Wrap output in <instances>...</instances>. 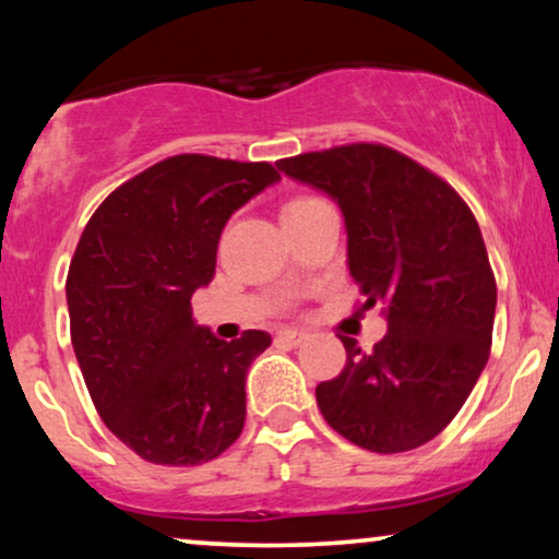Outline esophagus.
<instances>
[{
  "label": "esophagus",
  "mask_w": 559,
  "mask_h": 559,
  "mask_svg": "<svg viewBox=\"0 0 559 559\" xmlns=\"http://www.w3.org/2000/svg\"><path fill=\"white\" fill-rule=\"evenodd\" d=\"M277 341L280 343H287V346H302V343L308 341V333H305V331H293V328H287V331H280L277 333Z\"/></svg>",
  "instance_id": "esophagus-1"
}]
</instances>
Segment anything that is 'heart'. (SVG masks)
I'll use <instances>...</instances> for the list:
<instances>
[{"mask_svg":"<svg viewBox=\"0 0 559 559\" xmlns=\"http://www.w3.org/2000/svg\"><path fill=\"white\" fill-rule=\"evenodd\" d=\"M310 203H318V198H295V201H289V203L285 205V211H282V213L305 209V205H310Z\"/></svg>","mask_w":559,"mask_h":559,"instance_id":"obj_1","label":"heart"}]
</instances>
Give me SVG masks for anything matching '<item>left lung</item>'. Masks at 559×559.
<instances>
[{"label": "left lung", "mask_w": 559, "mask_h": 559, "mask_svg": "<svg viewBox=\"0 0 559 559\" xmlns=\"http://www.w3.org/2000/svg\"><path fill=\"white\" fill-rule=\"evenodd\" d=\"M287 178L333 198L348 272L386 335L316 389L325 423L358 448L404 453L448 427L486 369L496 282L468 205L438 175L384 144L280 159Z\"/></svg>", "instance_id": "left-lung-1"}]
</instances>
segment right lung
<instances>
[{
  "label": "right lung",
  "mask_w": 559,
  "mask_h": 559,
  "mask_svg": "<svg viewBox=\"0 0 559 559\" xmlns=\"http://www.w3.org/2000/svg\"><path fill=\"white\" fill-rule=\"evenodd\" d=\"M270 163L178 155L98 205L66 282L71 341L106 427L144 461L201 465L239 438L270 333L231 343L193 318L226 221L274 186Z\"/></svg>",
  "instance_id": "1"
}]
</instances>
